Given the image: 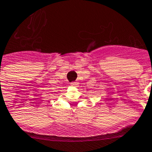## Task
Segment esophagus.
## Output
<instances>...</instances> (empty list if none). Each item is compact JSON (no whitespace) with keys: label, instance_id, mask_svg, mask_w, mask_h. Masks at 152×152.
I'll list each match as a JSON object with an SVG mask.
<instances>
[{"label":"esophagus","instance_id":"34e87169","mask_svg":"<svg viewBox=\"0 0 152 152\" xmlns=\"http://www.w3.org/2000/svg\"><path fill=\"white\" fill-rule=\"evenodd\" d=\"M70 85H72V86H74V87H76L79 85V83L78 82H72V83H70Z\"/></svg>","mask_w":152,"mask_h":152}]
</instances>
